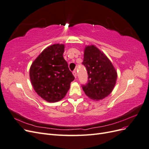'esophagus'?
Wrapping results in <instances>:
<instances>
[{
	"instance_id": "1",
	"label": "esophagus",
	"mask_w": 149,
	"mask_h": 149,
	"mask_svg": "<svg viewBox=\"0 0 149 149\" xmlns=\"http://www.w3.org/2000/svg\"><path fill=\"white\" fill-rule=\"evenodd\" d=\"M73 75H74V76L75 78L77 77V73H76V70L73 71Z\"/></svg>"
}]
</instances>
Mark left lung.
Segmentation results:
<instances>
[{
  "mask_svg": "<svg viewBox=\"0 0 149 149\" xmlns=\"http://www.w3.org/2000/svg\"><path fill=\"white\" fill-rule=\"evenodd\" d=\"M82 64L88 75V83L82 85L86 96L98 101L110 94L116 84L118 74L105 54L94 45L86 46Z\"/></svg>",
  "mask_w": 149,
  "mask_h": 149,
  "instance_id": "left-lung-1",
  "label": "left lung"
}]
</instances>
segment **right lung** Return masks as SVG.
<instances>
[{"mask_svg": "<svg viewBox=\"0 0 149 149\" xmlns=\"http://www.w3.org/2000/svg\"><path fill=\"white\" fill-rule=\"evenodd\" d=\"M64 49L63 44L48 47L30 66V78L34 90L49 102L62 100L74 79L63 56Z\"/></svg>", "mask_w": 149, "mask_h": 149, "instance_id": "add662e5", "label": "right lung"}]
</instances>
